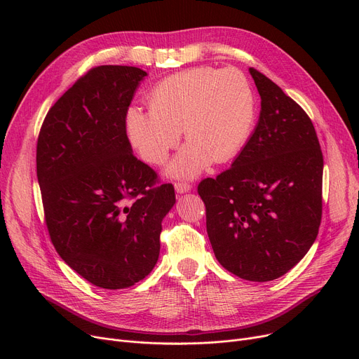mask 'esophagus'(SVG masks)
<instances>
[{
  "label": "esophagus",
  "instance_id": "esophagus-1",
  "mask_svg": "<svg viewBox=\"0 0 359 359\" xmlns=\"http://www.w3.org/2000/svg\"><path fill=\"white\" fill-rule=\"evenodd\" d=\"M192 189V186L189 184V183H186V182H177V183H175V191L177 192V194H187Z\"/></svg>",
  "mask_w": 359,
  "mask_h": 359
}]
</instances>
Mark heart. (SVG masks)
Masks as SVG:
<instances>
[{
  "instance_id": "heart-1",
  "label": "heart",
  "mask_w": 359,
  "mask_h": 359,
  "mask_svg": "<svg viewBox=\"0 0 359 359\" xmlns=\"http://www.w3.org/2000/svg\"><path fill=\"white\" fill-rule=\"evenodd\" d=\"M148 107H130L126 135L142 160L163 164L184 144L165 168L172 179H194L212 163L233 158L246 144L256 119V94L237 68L199 67L168 75L148 93Z\"/></svg>"
}]
</instances>
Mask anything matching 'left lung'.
<instances>
[{
  "label": "left lung",
  "mask_w": 359,
  "mask_h": 359,
  "mask_svg": "<svg viewBox=\"0 0 359 359\" xmlns=\"http://www.w3.org/2000/svg\"><path fill=\"white\" fill-rule=\"evenodd\" d=\"M249 71L260 94L257 125L231 167L198 192L217 260L241 279L266 282L292 269L317 237L323 154L307 113Z\"/></svg>",
  "instance_id": "obj_1"
}]
</instances>
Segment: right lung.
Here are the masks:
<instances>
[{
  "mask_svg": "<svg viewBox=\"0 0 359 359\" xmlns=\"http://www.w3.org/2000/svg\"><path fill=\"white\" fill-rule=\"evenodd\" d=\"M137 67L90 69L56 102L36 149L46 225L67 265L93 285L122 290L154 269L175 187L134 154L125 129L147 77Z\"/></svg>",
  "mask_w": 359,
  "mask_h": 359,
  "instance_id": "add662e5",
  "label": "right lung"
}]
</instances>
